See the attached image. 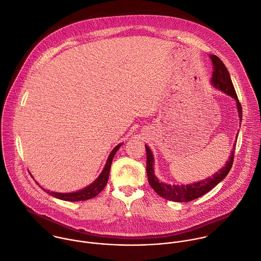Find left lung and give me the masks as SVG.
<instances>
[{
    "instance_id": "obj_1",
    "label": "left lung",
    "mask_w": 261,
    "mask_h": 261,
    "mask_svg": "<svg viewBox=\"0 0 261 261\" xmlns=\"http://www.w3.org/2000/svg\"><path fill=\"white\" fill-rule=\"evenodd\" d=\"M213 63V77H212V84L215 88L220 89L224 93L228 94L229 96L233 97L236 100V106L238 110L239 120L242 122V107L239 102L238 96L236 94L233 82L230 77V73L225 66V64L221 61L219 57L216 55L210 56ZM241 124V123H240ZM239 132V131H238ZM238 134L236 135V139L238 138ZM236 142L233 145L231 155L229 156V160L226 162L225 166L219 170L217 173H215L212 177H208L202 181L187 184V185H170L168 183L161 182L158 177L154 175V158L152 154V151L148 147V145L145 144L146 149V173H147V179L148 183L151 186V188L162 197L168 200L177 201V202H188L191 200H194L198 197L203 196L208 191L214 189L221 181H223L227 175L229 174L233 162H234V154H235V146Z\"/></svg>"
}]
</instances>
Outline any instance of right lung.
Here are the masks:
<instances>
[{
  "mask_svg": "<svg viewBox=\"0 0 261 261\" xmlns=\"http://www.w3.org/2000/svg\"><path fill=\"white\" fill-rule=\"evenodd\" d=\"M123 143L118 144L110 153L107 163L105 165L103 170L101 171L100 175L87 187L78 190L76 192H70V193H60V192H53V191H48L46 189H43L47 194L61 199V200H65V201H82V200H87V199H91L93 197H95L97 194H99L101 192V190L106 187L108 180H109V175H110V169H111V165L113 162V159L117 152V150L121 147Z\"/></svg>",
  "mask_w": 261,
  "mask_h": 261,
  "instance_id": "right-lung-1",
  "label": "right lung"
}]
</instances>
